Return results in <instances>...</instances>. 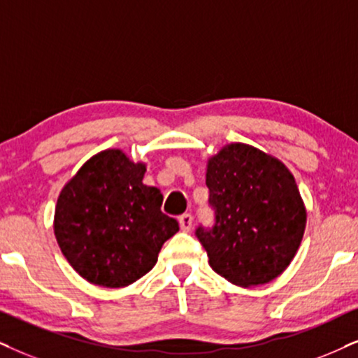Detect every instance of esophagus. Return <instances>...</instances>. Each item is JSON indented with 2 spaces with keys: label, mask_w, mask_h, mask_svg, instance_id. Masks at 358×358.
Segmentation results:
<instances>
[{
  "label": "esophagus",
  "mask_w": 358,
  "mask_h": 358,
  "mask_svg": "<svg viewBox=\"0 0 358 358\" xmlns=\"http://www.w3.org/2000/svg\"><path fill=\"white\" fill-rule=\"evenodd\" d=\"M178 223H180V228H182V231H189L193 226V216L189 215V213H185L178 218Z\"/></svg>",
  "instance_id": "34e87169"
}]
</instances>
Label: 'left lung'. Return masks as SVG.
Returning a JSON list of instances; mask_svg holds the SVG:
<instances>
[{"mask_svg": "<svg viewBox=\"0 0 358 358\" xmlns=\"http://www.w3.org/2000/svg\"><path fill=\"white\" fill-rule=\"evenodd\" d=\"M213 229H196L211 269L239 287L268 284L299 250L307 210L296 178L279 158L233 142L208 158Z\"/></svg>", "mask_w": 358, "mask_h": 358, "instance_id": "left-lung-1", "label": "left lung"}]
</instances>
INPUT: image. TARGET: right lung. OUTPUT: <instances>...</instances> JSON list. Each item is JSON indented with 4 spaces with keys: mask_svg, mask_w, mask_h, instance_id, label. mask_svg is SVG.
<instances>
[{
    "mask_svg": "<svg viewBox=\"0 0 358 358\" xmlns=\"http://www.w3.org/2000/svg\"><path fill=\"white\" fill-rule=\"evenodd\" d=\"M147 165L120 148L90 157L62 187L54 236L72 269L101 287H125L157 264L176 220L162 213L164 194L143 183Z\"/></svg>",
    "mask_w": 358,
    "mask_h": 358,
    "instance_id": "obj_1",
    "label": "right lung"
}]
</instances>
